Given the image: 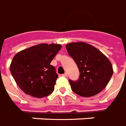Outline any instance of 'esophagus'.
Returning a JSON list of instances; mask_svg holds the SVG:
<instances>
[{
	"label": "esophagus",
	"instance_id": "34e87169",
	"mask_svg": "<svg viewBox=\"0 0 126 126\" xmlns=\"http://www.w3.org/2000/svg\"><path fill=\"white\" fill-rule=\"evenodd\" d=\"M62 76H63V77H68L67 73H64V74H63V75H62Z\"/></svg>",
	"mask_w": 126,
	"mask_h": 126
}]
</instances>
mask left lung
Segmentation results:
<instances>
[{
	"instance_id": "8db88e82",
	"label": "left lung",
	"mask_w": 126,
	"mask_h": 126,
	"mask_svg": "<svg viewBox=\"0 0 126 126\" xmlns=\"http://www.w3.org/2000/svg\"><path fill=\"white\" fill-rule=\"evenodd\" d=\"M66 48L80 72L78 81L69 80L73 92L83 97H91L104 90L113 73V66L107 57L85 42L70 43Z\"/></svg>"
}]
</instances>
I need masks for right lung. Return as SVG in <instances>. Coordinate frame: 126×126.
<instances>
[{
    "label": "right lung",
    "instance_id": "obj_1",
    "mask_svg": "<svg viewBox=\"0 0 126 126\" xmlns=\"http://www.w3.org/2000/svg\"><path fill=\"white\" fill-rule=\"evenodd\" d=\"M61 47L60 44L41 43L14 56L9 67L11 73L25 94L43 98L53 92L58 76L50 64Z\"/></svg>",
    "mask_w": 126,
    "mask_h": 126
}]
</instances>
